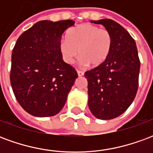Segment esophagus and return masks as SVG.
<instances>
[{
  "instance_id": "1",
  "label": "esophagus",
  "mask_w": 153,
  "mask_h": 153,
  "mask_svg": "<svg viewBox=\"0 0 153 153\" xmlns=\"http://www.w3.org/2000/svg\"><path fill=\"white\" fill-rule=\"evenodd\" d=\"M77 73H78V75L79 76H83V74H84V73H83V71H81V70H78L77 71Z\"/></svg>"
}]
</instances>
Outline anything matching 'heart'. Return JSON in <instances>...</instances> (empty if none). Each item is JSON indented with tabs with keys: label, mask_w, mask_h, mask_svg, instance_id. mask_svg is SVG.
Wrapping results in <instances>:
<instances>
[{
	"label": "heart",
	"mask_w": 153,
	"mask_h": 153,
	"mask_svg": "<svg viewBox=\"0 0 153 153\" xmlns=\"http://www.w3.org/2000/svg\"><path fill=\"white\" fill-rule=\"evenodd\" d=\"M112 45L113 37L109 30L82 24L69 30L67 39L60 42V50L66 63L72 64L79 55L83 65L98 66L108 58Z\"/></svg>",
	"instance_id": "1"
}]
</instances>
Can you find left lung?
<instances>
[{"label":"left lung","instance_id":"8db88e82","mask_svg":"<svg viewBox=\"0 0 153 153\" xmlns=\"http://www.w3.org/2000/svg\"><path fill=\"white\" fill-rule=\"evenodd\" d=\"M91 22L111 32L113 45L106 61L84 74L88 106L97 119L111 120L125 112L134 99L140 60L134 39L121 25L110 19Z\"/></svg>","mask_w":153,"mask_h":153}]
</instances>
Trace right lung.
<instances>
[{
  "mask_svg": "<svg viewBox=\"0 0 153 153\" xmlns=\"http://www.w3.org/2000/svg\"><path fill=\"white\" fill-rule=\"evenodd\" d=\"M75 22L42 20L24 32L15 43L10 79L12 89L25 111L38 117L59 113L78 74L65 63L60 44Z\"/></svg>",
  "mask_w": 153,
  "mask_h": 153,
  "instance_id": "right-lung-1",
  "label": "right lung"
}]
</instances>
